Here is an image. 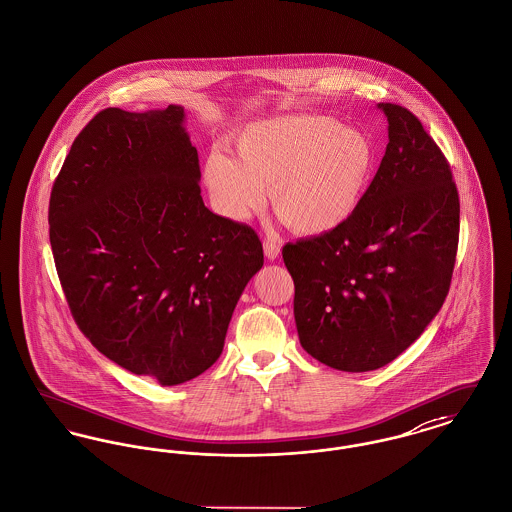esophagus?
I'll return each instance as SVG.
<instances>
[{
    "mask_svg": "<svg viewBox=\"0 0 512 512\" xmlns=\"http://www.w3.org/2000/svg\"><path fill=\"white\" fill-rule=\"evenodd\" d=\"M279 252H281V246H279L277 240H264V254H266L268 260H275L279 256Z\"/></svg>",
    "mask_w": 512,
    "mask_h": 512,
    "instance_id": "esophagus-1",
    "label": "esophagus"
}]
</instances>
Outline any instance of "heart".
<instances>
[{"label":"heart","mask_w":512,"mask_h":512,"mask_svg":"<svg viewBox=\"0 0 512 512\" xmlns=\"http://www.w3.org/2000/svg\"><path fill=\"white\" fill-rule=\"evenodd\" d=\"M235 159L211 153L204 180L213 207L246 221L266 204L297 235L318 237L345 225L375 176L371 137L330 116L291 114L246 126Z\"/></svg>","instance_id":"heart-1"}]
</instances>
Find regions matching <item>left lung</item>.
Segmentation results:
<instances>
[{
    "mask_svg": "<svg viewBox=\"0 0 512 512\" xmlns=\"http://www.w3.org/2000/svg\"><path fill=\"white\" fill-rule=\"evenodd\" d=\"M378 108L388 145L357 211L281 252L301 345L345 373L380 369L423 334L448 295L458 250L460 200L443 151L408 108Z\"/></svg>",
    "mask_w": 512,
    "mask_h": 512,
    "instance_id": "8db88e82",
    "label": "left lung"
}]
</instances>
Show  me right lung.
Instances as JSON below:
<instances>
[{"mask_svg":"<svg viewBox=\"0 0 512 512\" xmlns=\"http://www.w3.org/2000/svg\"><path fill=\"white\" fill-rule=\"evenodd\" d=\"M184 108H104L75 137L48 207L71 316L122 369L163 386L221 355L240 295L264 266L256 231L202 200Z\"/></svg>","mask_w":512,"mask_h":512,"instance_id":"right-lung-1","label":"right lung"}]
</instances>
